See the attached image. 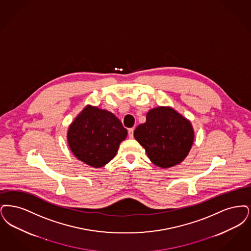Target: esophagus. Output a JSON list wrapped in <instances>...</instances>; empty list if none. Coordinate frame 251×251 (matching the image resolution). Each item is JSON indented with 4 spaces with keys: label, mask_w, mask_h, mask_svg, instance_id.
Listing matches in <instances>:
<instances>
[{
    "label": "esophagus",
    "mask_w": 251,
    "mask_h": 251,
    "mask_svg": "<svg viewBox=\"0 0 251 251\" xmlns=\"http://www.w3.org/2000/svg\"><path fill=\"white\" fill-rule=\"evenodd\" d=\"M133 133H134V128H129L128 129V136L130 139H133Z\"/></svg>",
    "instance_id": "34e87169"
}]
</instances>
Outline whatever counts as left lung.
Instances as JSON below:
<instances>
[{
	"label": "left lung",
	"mask_w": 251,
	"mask_h": 251,
	"mask_svg": "<svg viewBox=\"0 0 251 251\" xmlns=\"http://www.w3.org/2000/svg\"><path fill=\"white\" fill-rule=\"evenodd\" d=\"M134 137L149 159L160 168L181 163L189 153L194 130L189 121L170 107H157L146 114V122L136 127Z\"/></svg>",
	"instance_id": "obj_1"
}]
</instances>
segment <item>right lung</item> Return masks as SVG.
Returning a JSON list of instances; mask_svg holds the SVG:
<instances>
[{
  "mask_svg": "<svg viewBox=\"0 0 251 251\" xmlns=\"http://www.w3.org/2000/svg\"><path fill=\"white\" fill-rule=\"evenodd\" d=\"M126 135L113 113L88 105L69 126L67 142L78 160L101 168L116 155Z\"/></svg>",
  "mask_w": 251,
  "mask_h": 251,
  "instance_id": "obj_1",
  "label": "right lung"
}]
</instances>
